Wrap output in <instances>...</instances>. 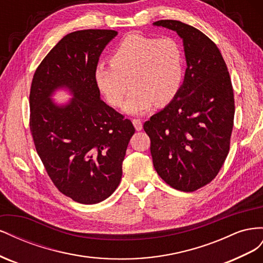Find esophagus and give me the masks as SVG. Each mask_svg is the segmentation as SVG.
Masks as SVG:
<instances>
[{
  "mask_svg": "<svg viewBox=\"0 0 263 263\" xmlns=\"http://www.w3.org/2000/svg\"><path fill=\"white\" fill-rule=\"evenodd\" d=\"M133 124L135 126V128H136V130L139 132L142 129V122L140 119H133Z\"/></svg>",
  "mask_w": 263,
  "mask_h": 263,
  "instance_id": "1",
  "label": "esophagus"
}]
</instances>
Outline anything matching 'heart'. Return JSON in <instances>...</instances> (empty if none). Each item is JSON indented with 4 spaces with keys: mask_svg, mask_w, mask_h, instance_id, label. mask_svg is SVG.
Segmentation results:
<instances>
[{
    "mask_svg": "<svg viewBox=\"0 0 263 263\" xmlns=\"http://www.w3.org/2000/svg\"><path fill=\"white\" fill-rule=\"evenodd\" d=\"M94 80L113 106L122 104L132 84L134 90L123 110L129 115H144L156 102L165 104L176 98L184 80V54L173 37L132 34L116 46L110 63H99Z\"/></svg>",
    "mask_w": 263,
    "mask_h": 263,
    "instance_id": "1",
    "label": "heart"
}]
</instances>
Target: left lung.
<instances>
[{
  "instance_id": "8db88e82",
  "label": "left lung",
  "mask_w": 263,
  "mask_h": 263,
  "mask_svg": "<svg viewBox=\"0 0 263 263\" xmlns=\"http://www.w3.org/2000/svg\"><path fill=\"white\" fill-rule=\"evenodd\" d=\"M154 25L182 38L187 67L176 98L144 129L160 178L173 189L193 192L215 179L226 160L235 115L233 85L217 46L201 30L173 20Z\"/></svg>"
}]
</instances>
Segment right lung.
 Returning <instances> with one entry per match:
<instances>
[{
  "instance_id": "1",
  "label": "right lung",
  "mask_w": 263,
  "mask_h": 263,
  "mask_svg": "<svg viewBox=\"0 0 263 263\" xmlns=\"http://www.w3.org/2000/svg\"><path fill=\"white\" fill-rule=\"evenodd\" d=\"M110 29H84L63 37L35 71L29 94V127L38 156L62 194L81 204L112 195L122 179V164L135 133L100 98L94 70ZM58 88L74 97L63 106L51 99Z\"/></svg>"
}]
</instances>
